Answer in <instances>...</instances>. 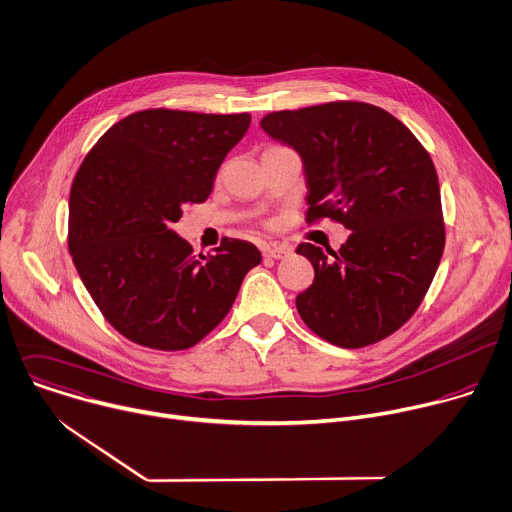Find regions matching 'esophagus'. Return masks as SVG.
Wrapping results in <instances>:
<instances>
[{
  "label": "esophagus",
  "mask_w": 512,
  "mask_h": 512,
  "mask_svg": "<svg viewBox=\"0 0 512 512\" xmlns=\"http://www.w3.org/2000/svg\"><path fill=\"white\" fill-rule=\"evenodd\" d=\"M292 250L288 248V246H264L262 248V254L266 256V258H274V260H280V258H284V256H288Z\"/></svg>",
  "instance_id": "esophagus-1"
}]
</instances>
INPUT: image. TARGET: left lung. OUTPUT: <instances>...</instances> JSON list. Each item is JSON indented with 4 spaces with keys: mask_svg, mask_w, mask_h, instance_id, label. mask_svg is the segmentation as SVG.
Segmentation results:
<instances>
[{
    "mask_svg": "<svg viewBox=\"0 0 512 512\" xmlns=\"http://www.w3.org/2000/svg\"><path fill=\"white\" fill-rule=\"evenodd\" d=\"M260 127L302 157L306 224L329 218L351 230L339 252L296 248L315 268L296 296L300 319L343 349L393 335L418 311L446 244L430 153L393 115L359 100L268 113Z\"/></svg>",
    "mask_w": 512,
    "mask_h": 512,
    "instance_id": "8db88e82",
    "label": "left lung"
}]
</instances>
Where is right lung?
Instances as JSON below:
<instances>
[{
	"instance_id": "1",
	"label": "right lung",
	"mask_w": 512,
	"mask_h": 512,
	"mask_svg": "<svg viewBox=\"0 0 512 512\" xmlns=\"http://www.w3.org/2000/svg\"><path fill=\"white\" fill-rule=\"evenodd\" d=\"M252 117L147 109L115 123L80 163L68 248L98 311L129 341L181 351L230 313L260 250L224 238L193 254L171 224L203 203Z\"/></svg>"
}]
</instances>
